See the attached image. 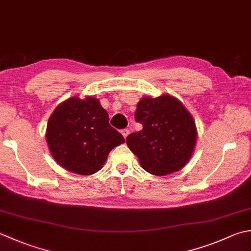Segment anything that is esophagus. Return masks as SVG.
<instances>
[{
  "instance_id": "esophagus-1",
  "label": "esophagus",
  "mask_w": 251,
  "mask_h": 251,
  "mask_svg": "<svg viewBox=\"0 0 251 251\" xmlns=\"http://www.w3.org/2000/svg\"><path fill=\"white\" fill-rule=\"evenodd\" d=\"M122 135H123V137H124V138H126L127 136L129 135V129H127V128H125V129H123L122 131Z\"/></svg>"
}]
</instances>
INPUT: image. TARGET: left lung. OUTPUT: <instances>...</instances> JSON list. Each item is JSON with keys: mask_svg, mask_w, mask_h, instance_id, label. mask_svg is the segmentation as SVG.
<instances>
[{"mask_svg": "<svg viewBox=\"0 0 251 251\" xmlns=\"http://www.w3.org/2000/svg\"><path fill=\"white\" fill-rule=\"evenodd\" d=\"M135 120L142 129L127 136L126 144L144 170L164 176L188 163L197 129L193 116L179 100L170 95L144 97L137 104Z\"/></svg>", "mask_w": 251, "mask_h": 251, "instance_id": "8db88e82", "label": "left lung"}]
</instances>
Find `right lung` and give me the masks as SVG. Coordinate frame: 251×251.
<instances>
[{"label":"right lung","mask_w":251,"mask_h":251,"mask_svg":"<svg viewBox=\"0 0 251 251\" xmlns=\"http://www.w3.org/2000/svg\"><path fill=\"white\" fill-rule=\"evenodd\" d=\"M46 138L54 160L80 175L101 170L110 151L125 142L95 97H72L57 105L49 119Z\"/></svg>","instance_id":"1"}]
</instances>
